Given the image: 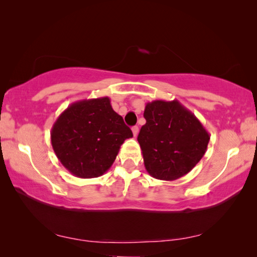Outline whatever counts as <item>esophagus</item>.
Returning <instances> with one entry per match:
<instances>
[{
    "label": "esophagus",
    "instance_id": "1",
    "mask_svg": "<svg viewBox=\"0 0 257 257\" xmlns=\"http://www.w3.org/2000/svg\"><path fill=\"white\" fill-rule=\"evenodd\" d=\"M132 132H133V136H135V137L138 136V133H139V127H138V126H133Z\"/></svg>",
    "mask_w": 257,
    "mask_h": 257
}]
</instances>
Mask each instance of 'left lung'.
<instances>
[{
    "label": "left lung",
    "instance_id": "1",
    "mask_svg": "<svg viewBox=\"0 0 257 257\" xmlns=\"http://www.w3.org/2000/svg\"><path fill=\"white\" fill-rule=\"evenodd\" d=\"M144 117L138 143L151 177L173 181L191 172L210 139L199 119L177 99L147 103Z\"/></svg>",
    "mask_w": 257,
    "mask_h": 257
}]
</instances>
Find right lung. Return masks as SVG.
Wrapping results in <instances>:
<instances>
[{
	"label": "right lung",
	"instance_id": "right-lung-1",
	"mask_svg": "<svg viewBox=\"0 0 257 257\" xmlns=\"http://www.w3.org/2000/svg\"><path fill=\"white\" fill-rule=\"evenodd\" d=\"M51 145L63 166L77 178L103 175L132 131L113 111L108 97L69 105L51 128Z\"/></svg>",
	"mask_w": 257,
	"mask_h": 257
}]
</instances>
